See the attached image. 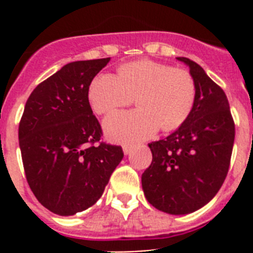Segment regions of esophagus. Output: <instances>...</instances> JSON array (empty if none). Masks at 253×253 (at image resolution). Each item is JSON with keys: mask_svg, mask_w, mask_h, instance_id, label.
I'll return each mask as SVG.
<instances>
[{"mask_svg": "<svg viewBox=\"0 0 253 253\" xmlns=\"http://www.w3.org/2000/svg\"><path fill=\"white\" fill-rule=\"evenodd\" d=\"M131 149H133V146H131V144H123V151H124L125 154L130 153Z\"/></svg>", "mask_w": 253, "mask_h": 253, "instance_id": "obj_1", "label": "esophagus"}]
</instances>
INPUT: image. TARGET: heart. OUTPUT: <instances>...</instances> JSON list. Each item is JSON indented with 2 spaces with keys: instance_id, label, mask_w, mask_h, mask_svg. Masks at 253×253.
Returning a JSON list of instances; mask_svg holds the SVG:
<instances>
[{
  "instance_id": "obj_1",
  "label": "heart",
  "mask_w": 253,
  "mask_h": 253,
  "mask_svg": "<svg viewBox=\"0 0 253 253\" xmlns=\"http://www.w3.org/2000/svg\"><path fill=\"white\" fill-rule=\"evenodd\" d=\"M88 99L93 111L106 115L129 106L137 99L139 109L106 118L104 128L111 139L134 142L153 135L158 128H180L193 111L196 84L184 68L143 59L125 63L118 76L102 73L90 84Z\"/></svg>"
}]
</instances>
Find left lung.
<instances>
[{
    "instance_id": "1",
    "label": "left lung",
    "mask_w": 253,
    "mask_h": 253,
    "mask_svg": "<svg viewBox=\"0 0 253 253\" xmlns=\"http://www.w3.org/2000/svg\"><path fill=\"white\" fill-rule=\"evenodd\" d=\"M190 67L196 100L186 122L166 139L149 143L151 166L142 186L149 204L169 214H189L211 200L227 177L234 143V120L222 87L194 60Z\"/></svg>"
}]
</instances>
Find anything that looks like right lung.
<instances>
[{
    "mask_svg": "<svg viewBox=\"0 0 253 253\" xmlns=\"http://www.w3.org/2000/svg\"><path fill=\"white\" fill-rule=\"evenodd\" d=\"M110 58L66 64L38 84L19 124L25 176L35 198L58 215L92 207L124 157L102 142V129L88 101L95 76Z\"/></svg>",
    "mask_w": 253,
    "mask_h": 253,
    "instance_id": "1",
    "label": "right lung"
}]
</instances>
